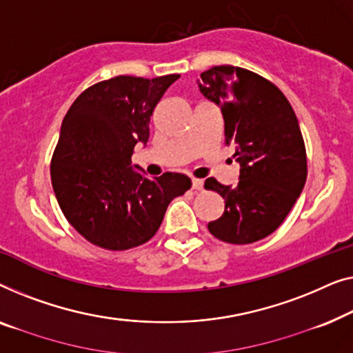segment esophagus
<instances>
[{
  "label": "esophagus",
  "mask_w": 353,
  "mask_h": 353,
  "mask_svg": "<svg viewBox=\"0 0 353 353\" xmlns=\"http://www.w3.org/2000/svg\"><path fill=\"white\" fill-rule=\"evenodd\" d=\"M192 188H193V190H201V188H203V181H201V179H195V177H193L192 179Z\"/></svg>",
  "instance_id": "esophagus-1"
}]
</instances>
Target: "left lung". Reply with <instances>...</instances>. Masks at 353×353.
Returning <instances> with one entry per match:
<instances>
[{
	"mask_svg": "<svg viewBox=\"0 0 353 353\" xmlns=\"http://www.w3.org/2000/svg\"><path fill=\"white\" fill-rule=\"evenodd\" d=\"M198 88L221 107L225 143L235 145L233 158L241 166L236 187L205 181L206 190L225 203L224 214L208 228L230 245L259 241L281 225L307 179L296 113L274 83L241 67H212L201 73Z\"/></svg>",
	"mask_w": 353,
	"mask_h": 353,
	"instance_id": "obj_1",
	"label": "left lung"
}]
</instances>
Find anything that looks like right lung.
I'll use <instances>...</instances> for the list:
<instances>
[{"mask_svg": "<svg viewBox=\"0 0 353 353\" xmlns=\"http://www.w3.org/2000/svg\"><path fill=\"white\" fill-rule=\"evenodd\" d=\"M181 75L115 77L79 94L63 118L51 160L59 206L89 243L108 251L141 246L160 228L166 208L192 187L185 174L147 179L132 170L137 142L163 94Z\"/></svg>", "mask_w": 353, "mask_h": 353, "instance_id": "add662e5", "label": "right lung"}]
</instances>
